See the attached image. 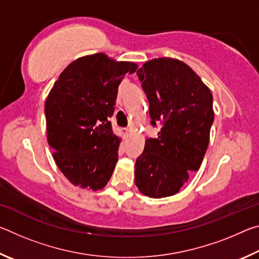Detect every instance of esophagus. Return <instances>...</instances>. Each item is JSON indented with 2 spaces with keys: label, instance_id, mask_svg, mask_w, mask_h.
Masks as SVG:
<instances>
[{
  "label": "esophagus",
  "instance_id": "1",
  "mask_svg": "<svg viewBox=\"0 0 259 259\" xmlns=\"http://www.w3.org/2000/svg\"><path fill=\"white\" fill-rule=\"evenodd\" d=\"M122 134H123V136H128L129 130L128 129H122Z\"/></svg>",
  "mask_w": 259,
  "mask_h": 259
}]
</instances>
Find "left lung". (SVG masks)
<instances>
[{
  "mask_svg": "<svg viewBox=\"0 0 259 259\" xmlns=\"http://www.w3.org/2000/svg\"><path fill=\"white\" fill-rule=\"evenodd\" d=\"M150 103L157 138H148L136 161L135 184L144 195L166 198L179 192L200 169L213 122L212 95L200 76L183 61L156 58L137 72Z\"/></svg>",
  "mask_w": 259,
  "mask_h": 259,
  "instance_id": "obj_1",
  "label": "left lung"
}]
</instances>
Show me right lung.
<instances>
[{
    "label": "right lung",
    "mask_w": 259,
    "mask_h": 259,
    "mask_svg": "<svg viewBox=\"0 0 259 259\" xmlns=\"http://www.w3.org/2000/svg\"><path fill=\"white\" fill-rule=\"evenodd\" d=\"M137 68L103 52L81 57L61 72L48 95V143L57 166L73 185L98 191L111 178L121 139L108 117L122 78Z\"/></svg>",
    "instance_id": "add662e5"
}]
</instances>
